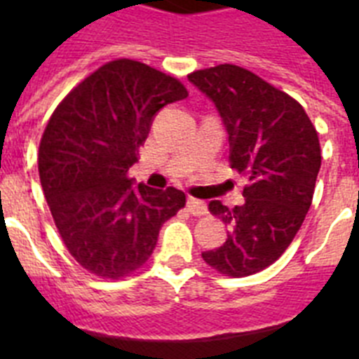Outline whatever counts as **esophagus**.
<instances>
[{
    "label": "esophagus",
    "mask_w": 359,
    "mask_h": 359,
    "mask_svg": "<svg viewBox=\"0 0 359 359\" xmlns=\"http://www.w3.org/2000/svg\"><path fill=\"white\" fill-rule=\"evenodd\" d=\"M187 208H189V212L192 215H205L208 212L207 205H205L203 201H199V199H194V198L187 199Z\"/></svg>",
    "instance_id": "1"
}]
</instances>
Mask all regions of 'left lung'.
<instances>
[{
    "label": "left lung",
    "mask_w": 359,
    "mask_h": 359,
    "mask_svg": "<svg viewBox=\"0 0 359 359\" xmlns=\"http://www.w3.org/2000/svg\"><path fill=\"white\" fill-rule=\"evenodd\" d=\"M189 81L221 116L231 169L250 177L243 205L210 201L230 231L223 246L201 255L221 273L248 277L273 264L302 226L322 163L318 135L294 98L241 66L199 69Z\"/></svg>",
    "instance_id": "left-lung-1"
}]
</instances>
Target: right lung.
I'll return each instance as SVG.
<instances>
[{"instance_id": "add662e5", "label": "right lung", "mask_w": 359, "mask_h": 359, "mask_svg": "<svg viewBox=\"0 0 359 359\" xmlns=\"http://www.w3.org/2000/svg\"><path fill=\"white\" fill-rule=\"evenodd\" d=\"M170 75L131 59L111 61L69 91L44 129L39 177L55 226L75 261L120 278L145 264L185 194L128 176L152 120L187 98Z\"/></svg>"}]
</instances>
